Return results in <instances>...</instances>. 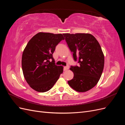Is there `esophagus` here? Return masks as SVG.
Listing matches in <instances>:
<instances>
[{
	"label": "esophagus",
	"mask_w": 125,
	"mask_h": 125,
	"mask_svg": "<svg viewBox=\"0 0 125 125\" xmlns=\"http://www.w3.org/2000/svg\"><path fill=\"white\" fill-rule=\"evenodd\" d=\"M68 69H69V66H65V67H64V68H63V70L64 71H66V70H68Z\"/></svg>",
	"instance_id": "obj_1"
}]
</instances>
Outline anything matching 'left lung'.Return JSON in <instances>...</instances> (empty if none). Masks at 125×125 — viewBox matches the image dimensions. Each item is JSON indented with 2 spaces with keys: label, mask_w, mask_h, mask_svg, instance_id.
<instances>
[{
  "label": "left lung",
  "mask_w": 125,
  "mask_h": 125,
  "mask_svg": "<svg viewBox=\"0 0 125 125\" xmlns=\"http://www.w3.org/2000/svg\"><path fill=\"white\" fill-rule=\"evenodd\" d=\"M63 35L78 66H71L73 79L68 81L73 90L84 92L99 82L103 73L104 56L99 43L89 33H64Z\"/></svg>",
  "instance_id": "left-lung-1"
}]
</instances>
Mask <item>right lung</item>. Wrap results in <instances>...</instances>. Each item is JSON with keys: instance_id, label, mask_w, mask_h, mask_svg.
<instances>
[{"instance_id": "1", "label": "right lung", "mask_w": 125, "mask_h": 125, "mask_svg": "<svg viewBox=\"0 0 125 125\" xmlns=\"http://www.w3.org/2000/svg\"><path fill=\"white\" fill-rule=\"evenodd\" d=\"M64 39L62 34L39 32L25 46L22 56V71L26 82L36 91H48L63 73V67L55 64L52 54L56 45Z\"/></svg>"}]
</instances>
